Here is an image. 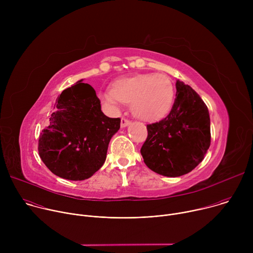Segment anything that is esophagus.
I'll return each mask as SVG.
<instances>
[{"label": "esophagus", "mask_w": 253, "mask_h": 253, "mask_svg": "<svg viewBox=\"0 0 253 253\" xmlns=\"http://www.w3.org/2000/svg\"><path fill=\"white\" fill-rule=\"evenodd\" d=\"M131 123V121L130 120H128V119H126V118H121V127L122 128H124V127H126V126H128L129 124Z\"/></svg>", "instance_id": "esophagus-1"}]
</instances>
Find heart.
<instances>
[{"label":"heart","instance_id":"b5f03b06","mask_svg":"<svg viewBox=\"0 0 253 253\" xmlns=\"http://www.w3.org/2000/svg\"><path fill=\"white\" fill-rule=\"evenodd\" d=\"M101 99L112 108L123 102L131 103L133 114L144 121L164 118L171 110L174 87L170 79L162 74H144L122 78L113 89L101 93Z\"/></svg>","mask_w":253,"mask_h":253}]
</instances>
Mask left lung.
<instances>
[{
	"label": "left lung",
	"instance_id": "left-lung-1",
	"mask_svg": "<svg viewBox=\"0 0 253 253\" xmlns=\"http://www.w3.org/2000/svg\"><path fill=\"white\" fill-rule=\"evenodd\" d=\"M176 98L170 113L148 124V136L141 147L144 162L152 171L178 177L192 171L210 146L208 108L188 85L176 81Z\"/></svg>",
	"mask_w": 253,
	"mask_h": 253
}]
</instances>
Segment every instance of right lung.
<instances>
[{"instance_id":"add662e5","label":"right lung","mask_w":253,"mask_h":253,"mask_svg":"<svg viewBox=\"0 0 253 253\" xmlns=\"http://www.w3.org/2000/svg\"><path fill=\"white\" fill-rule=\"evenodd\" d=\"M82 81L57 98L38 146L42 161L52 173L74 181L90 178L102 167L121 122L101 111L95 90Z\"/></svg>"}]
</instances>
